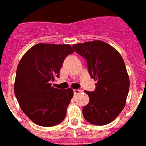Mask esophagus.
<instances>
[{
  "instance_id": "esophagus-1",
  "label": "esophagus",
  "mask_w": 146,
  "mask_h": 146,
  "mask_svg": "<svg viewBox=\"0 0 146 146\" xmlns=\"http://www.w3.org/2000/svg\"><path fill=\"white\" fill-rule=\"evenodd\" d=\"M81 92H82V90H80V89H74V95H77V94H78V93H80Z\"/></svg>"
}]
</instances>
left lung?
Here are the masks:
<instances>
[{
    "label": "left lung",
    "mask_w": 146,
    "mask_h": 146,
    "mask_svg": "<svg viewBox=\"0 0 146 146\" xmlns=\"http://www.w3.org/2000/svg\"><path fill=\"white\" fill-rule=\"evenodd\" d=\"M75 52L85 57L89 73L97 81L93 92L85 91L89 104L82 108L86 121L96 125L112 122L124 109L130 81L120 53L101 40L74 44Z\"/></svg>",
    "instance_id": "obj_1"
}]
</instances>
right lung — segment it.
I'll return each instance as SVG.
<instances>
[{"instance_id": "1", "label": "right lung", "mask_w": 146, "mask_h": 146, "mask_svg": "<svg viewBox=\"0 0 146 146\" xmlns=\"http://www.w3.org/2000/svg\"><path fill=\"white\" fill-rule=\"evenodd\" d=\"M69 44L38 43L25 53L17 67L14 90L25 114L35 124L51 127L64 119L73 89H59L51 82L60 77Z\"/></svg>"}]
</instances>
